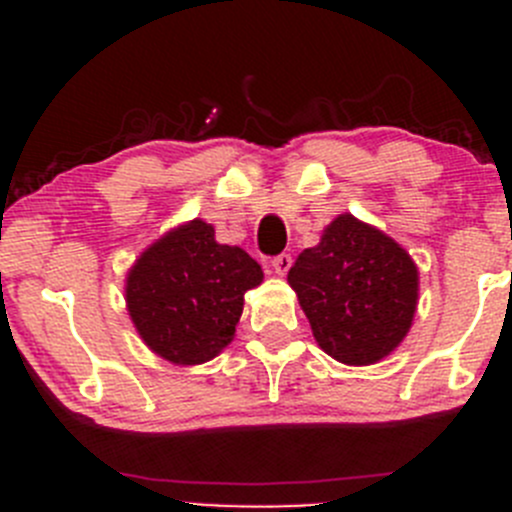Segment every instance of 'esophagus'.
<instances>
[{
	"label": "esophagus",
	"instance_id": "obj_1",
	"mask_svg": "<svg viewBox=\"0 0 512 512\" xmlns=\"http://www.w3.org/2000/svg\"><path fill=\"white\" fill-rule=\"evenodd\" d=\"M289 267H292V257H289V255L272 257V270H275L277 275H287Z\"/></svg>",
	"mask_w": 512,
	"mask_h": 512
}]
</instances>
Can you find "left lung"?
Here are the masks:
<instances>
[{
  "instance_id": "obj_1",
  "label": "left lung",
  "mask_w": 512,
  "mask_h": 512,
  "mask_svg": "<svg viewBox=\"0 0 512 512\" xmlns=\"http://www.w3.org/2000/svg\"><path fill=\"white\" fill-rule=\"evenodd\" d=\"M319 349L347 366L386 359L409 334L418 267L379 227L342 213L287 272Z\"/></svg>"
}]
</instances>
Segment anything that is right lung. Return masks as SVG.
<instances>
[{"label": "right lung", "mask_w": 512, "mask_h": 512, "mask_svg": "<svg viewBox=\"0 0 512 512\" xmlns=\"http://www.w3.org/2000/svg\"><path fill=\"white\" fill-rule=\"evenodd\" d=\"M265 272L242 247L215 240L195 218L170 227L126 275V309L153 354L175 366L215 359L235 339L247 289Z\"/></svg>", "instance_id": "right-lung-1"}]
</instances>
